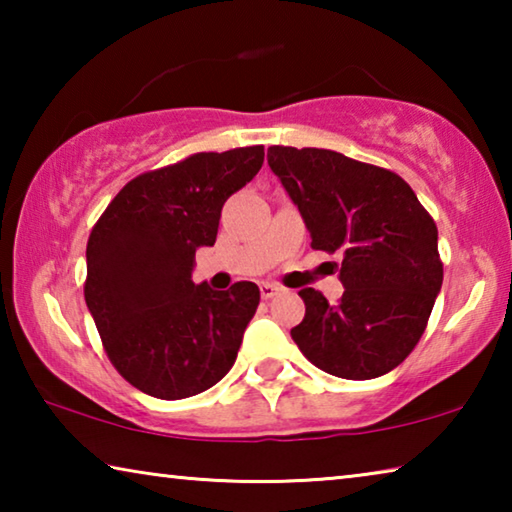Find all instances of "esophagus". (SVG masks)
I'll return each mask as SVG.
<instances>
[{"instance_id": "1", "label": "esophagus", "mask_w": 512, "mask_h": 512, "mask_svg": "<svg viewBox=\"0 0 512 512\" xmlns=\"http://www.w3.org/2000/svg\"><path fill=\"white\" fill-rule=\"evenodd\" d=\"M259 291H262L264 300H271L273 296H277V293L282 291V287H277V284H273V282H262L259 284Z\"/></svg>"}]
</instances>
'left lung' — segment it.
I'll list each match as a JSON object with an SVG mask.
<instances>
[{
    "instance_id": "left-lung-1",
    "label": "left lung",
    "mask_w": 512,
    "mask_h": 512,
    "mask_svg": "<svg viewBox=\"0 0 512 512\" xmlns=\"http://www.w3.org/2000/svg\"><path fill=\"white\" fill-rule=\"evenodd\" d=\"M268 167L305 219L311 248L341 253L343 296L302 289L291 339L316 368L375 379L409 357L443 287L438 228L397 173L327 149L271 146Z\"/></svg>"
}]
</instances>
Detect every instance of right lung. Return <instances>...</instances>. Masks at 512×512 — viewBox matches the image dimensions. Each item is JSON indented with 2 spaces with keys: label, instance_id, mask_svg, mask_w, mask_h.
<instances>
[{
  "label": "right lung",
  "instance_id": "right-lung-1",
  "mask_svg": "<svg viewBox=\"0 0 512 512\" xmlns=\"http://www.w3.org/2000/svg\"><path fill=\"white\" fill-rule=\"evenodd\" d=\"M264 146L194 153L146 171L112 198L88 239L85 302L108 359L158 400L221 381L259 305L253 282L194 284V257L214 246L221 207L262 169Z\"/></svg>",
  "mask_w": 512,
  "mask_h": 512
}]
</instances>
